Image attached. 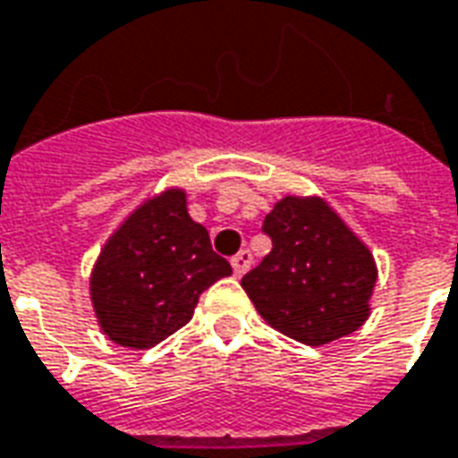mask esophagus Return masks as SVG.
<instances>
[{
    "label": "esophagus",
    "instance_id": "obj_1",
    "mask_svg": "<svg viewBox=\"0 0 458 458\" xmlns=\"http://www.w3.org/2000/svg\"><path fill=\"white\" fill-rule=\"evenodd\" d=\"M230 265H233V273L238 275H245L248 270H250L252 265V255L248 250H240L238 255H233V260H230Z\"/></svg>",
    "mask_w": 458,
    "mask_h": 458
}]
</instances>
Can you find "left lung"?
I'll return each mask as SVG.
<instances>
[{
  "label": "left lung",
  "instance_id": "left-lung-1",
  "mask_svg": "<svg viewBox=\"0 0 458 458\" xmlns=\"http://www.w3.org/2000/svg\"><path fill=\"white\" fill-rule=\"evenodd\" d=\"M262 230L273 250L240 284L270 327L310 347L362 327L377 262L325 198H280Z\"/></svg>",
  "mask_w": 458,
  "mask_h": 458
}]
</instances>
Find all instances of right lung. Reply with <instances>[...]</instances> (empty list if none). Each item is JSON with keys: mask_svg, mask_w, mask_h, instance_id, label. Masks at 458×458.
I'll return each instance as SVG.
<instances>
[{"mask_svg": "<svg viewBox=\"0 0 458 458\" xmlns=\"http://www.w3.org/2000/svg\"><path fill=\"white\" fill-rule=\"evenodd\" d=\"M233 267L188 216L183 188L146 198L96 258L89 290L108 340L148 350L191 322L198 297Z\"/></svg>", "mask_w": 458, "mask_h": 458, "instance_id": "obj_1", "label": "right lung"}]
</instances>
